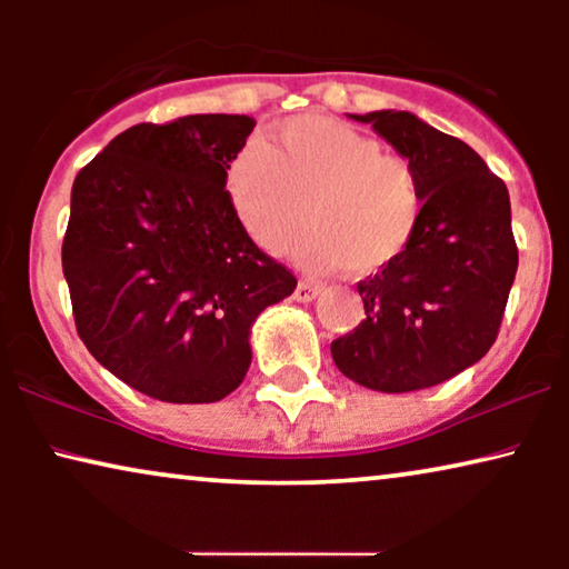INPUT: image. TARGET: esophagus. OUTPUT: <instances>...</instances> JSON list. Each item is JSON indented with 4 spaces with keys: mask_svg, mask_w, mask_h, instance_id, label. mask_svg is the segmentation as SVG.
I'll return each instance as SVG.
<instances>
[{
    "mask_svg": "<svg viewBox=\"0 0 569 569\" xmlns=\"http://www.w3.org/2000/svg\"><path fill=\"white\" fill-rule=\"evenodd\" d=\"M321 292V287L316 282H308V279H300L298 287H295V300L298 302H310L316 298V295Z\"/></svg>",
    "mask_w": 569,
    "mask_h": 569,
    "instance_id": "34e87169",
    "label": "esophagus"
}]
</instances>
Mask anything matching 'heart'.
Wrapping results in <instances>:
<instances>
[{
	"label": "heart",
	"mask_w": 569,
	"mask_h": 569,
	"mask_svg": "<svg viewBox=\"0 0 569 569\" xmlns=\"http://www.w3.org/2000/svg\"><path fill=\"white\" fill-rule=\"evenodd\" d=\"M224 191L248 238L269 253L313 228L302 259L368 277L401 259L425 193L409 158L331 116H298L248 139L224 166Z\"/></svg>",
	"instance_id": "b5f03b06"
}]
</instances>
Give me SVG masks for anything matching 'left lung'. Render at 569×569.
<instances>
[{
  "label": "left lung",
  "mask_w": 569,
  "mask_h": 569,
  "mask_svg": "<svg viewBox=\"0 0 569 569\" xmlns=\"http://www.w3.org/2000/svg\"><path fill=\"white\" fill-rule=\"evenodd\" d=\"M352 119L372 123L411 160L425 209L401 259L357 282L365 318L331 341V357L372 391H419L471 368L495 345L518 271L508 186L469 144L415 113Z\"/></svg>",
  "instance_id": "8db88e82"
}]
</instances>
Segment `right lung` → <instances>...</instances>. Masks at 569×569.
<instances>
[{
  "label": "right lung",
  "mask_w": 569,
  "mask_h": 569,
  "mask_svg": "<svg viewBox=\"0 0 569 569\" xmlns=\"http://www.w3.org/2000/svg\"><path fill=\"white\" fill-rule=\"evenodd\" d=\"M248 116L137 123L74 178L61 267L90 355L139 393L212 403L243 383L248 333L298 279L224 191Z\"/></svg>",
  "instance_id": "obj_1"
}]
</instances>
